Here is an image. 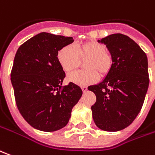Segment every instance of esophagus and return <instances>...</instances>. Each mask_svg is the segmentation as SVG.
<instances>
[{"label":"esophagus","instance_id":"obj_1","mask_svg":"<svg viewBox=\"0 0 155 155\" xmlns=\"http://www.w3.org/2000/svg\"><path fill=\"white\" fill-rule=\"evenodd\" d=\"M81 89H82V91H84V92L87 91V87H86V86H81Z\"/></svg>","mask_w":155,"mask_h":155}]
</instances>
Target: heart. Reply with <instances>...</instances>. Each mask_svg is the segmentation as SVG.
<instances>
[{"label": "heart", "instance_id": "heart-1", "mask_svg": "<svg viewBox=\"0 0 155 155\" xmlns=\"http://www.w3.org/2000/svg\"><path fill=\"white\" fill-rule=\"evenodd\" d=\"M57 59L64 72L69 73L85 61L86 70H80L69 74L68 81L75 85L86 86L94 84L101 76H105L110 71L113 58L106 50L105 45L98 41H87L74 46L68 45L60 48Z\"/></svg>", "mask_w": 155, "mask_h": 155}]
</instances>
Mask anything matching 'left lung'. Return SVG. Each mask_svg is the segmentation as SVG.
Masks as SVG:
<instances>
[{
    "label": "left lung",
    "instance_id": "obj_1",
    "mask_svg": "<svg viewBox=\"0 0 155 155\" xmlns=\"http://www.w3.org/2000/svg\"><path fill=\"white\" fill-rule=\"evenodd\" d=\"M98 42L106 45L113 64L103 81L88 86L97 97L92 117L101 130L118 131L130 126L143 107L149 84L148 58L133 40L122 34Z\"/></svg>",
    "mask_w": 155,
    "mask_h": 155
}]
</instances>
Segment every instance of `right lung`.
Wrapping results in <instances>:
<instances>
[{"mask_svg": "<svg viewBox=\"0 0 155 155\" xmlns=\"http://www.w3.org/2000/svg\"><path fill=\"white\" fill-rule=\"evenodd\" d=\"M72 37L42 32L22 44L16 52L11 81L18 109L30 126L54 131L69 122L73 107L82 95L72 82L62 86L65 73L57 59L60 48Z\"/></svg>", "mask_w": 155, "mask_h": 155, "instance_id": "add662e5", "label": "right lung"}]
</instances>
